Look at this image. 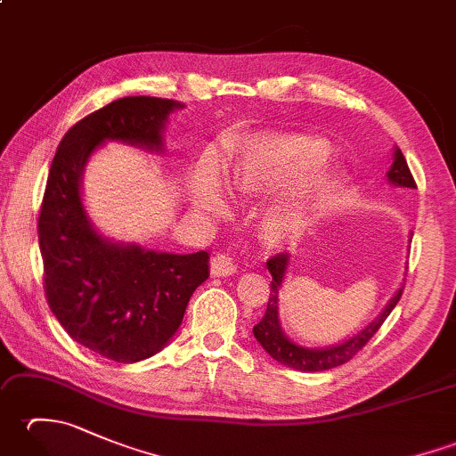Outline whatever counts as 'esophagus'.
Here are the masks:
<instances>
[{
    "instance_id": "34e87169",
    "label": "esophagus",
    "mask_w": 456,
    "mask_h": 456,
    "mask_svg": "<svg viewBox=\"0 0 456 456\" xmlns=\"http://www.w3.org/2000/svg\"><path fill=\"white\" fill-rule=\"evenodd\" d=\"M237 273V266L233 263V258L229 255H216L211 258V274L213 276H231Z\"/></svg>"
}]
</instances>
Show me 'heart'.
<instances>
[{
  "label": "heart",
  "instance_id": "b5f03b06",
  "mask_svg": "<svg viewBox=\"0 0 456 456\" xmlns=\"http://www.w3.org/2000/svg\"><path fill=\"white\" fill-rule=\"evenodd\" d=\"M327 157V147L314 137L305 134H273L248 142L243 162L233 176L231 186L239 191H255L260 188L282 186L302 176L305 170L319 167ZM333 176L329 172H319L307 182L305 193L294 208L276 211L268 227L274 235H286L304 227L329 191L333 190ZM193 200L198 206L221 211L223 198L217 178L211 172L201 174L193 183Z\"/></svg>",
  "mask_w": 456,
  "mask_h": 456
}]
</instances>
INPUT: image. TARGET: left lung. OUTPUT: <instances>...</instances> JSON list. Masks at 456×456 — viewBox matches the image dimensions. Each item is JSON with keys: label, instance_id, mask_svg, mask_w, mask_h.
<instances>
[{"label": "left lung", "instance_id": "obj_1", "mask_svg": "<svg viewBox=\"0 0 456 456\" xmlns=\"http://www.w3.org/2000/svg\"><path fill=\"white\" fill-rule=\"evenodd\" d=\"M388 180L390 183H394V186L418 188V183H415L411 170L400 149L394 151V162L388 170ZM288 260L289 258L284 253L268 258L266 266L270 270V274H273V282H270V299L266 305V314L253 327V333L256 337V341L263 345L265 351L273 356L274 361H278L280 364H286L289 368H296V370H302V372H322L351 361L354 354L362 351V346L376 335L378 329L382 327L386 317L392 314V309L400 302L402 292H403V286H402L398 292H395V296L390 299V304L384 307L380 317H378L376 322H372L366 329H362L361 333L354 335L353 338H348V341L337 346H329V348H304L289 341V338L282 333V329H280V322H278V292L286 274Z\"/></svg>", "mask_w": 456, "mask_h": 456}]
</instances>
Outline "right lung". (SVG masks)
I'll return each instance as SVG.
<instances>
[{
    "label": "right lung",
    "mask_w": 456,
    "mask_h": 456,
    "mask_svg": "<svg viewBox=\"0 0 456 456\" xmlns=\"http://www.w3.org/2000/svg\"><path fill=\"white\" fill-rule=\"evenodd\" d=\"M176 108L151 95L111 102L68 129L48 170L38 211L46 302L74 341L115 362L142 361L170 341L209 276V255L154 253L102 239L82 206V168L105 139L160 151L164 121Z\"/></svg>",
    "instance_id": "1"
}]
</instances>
